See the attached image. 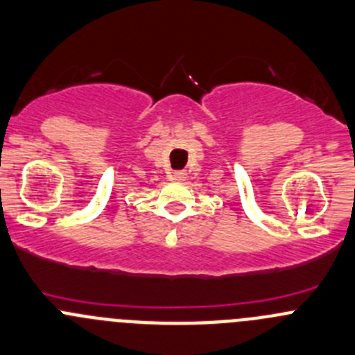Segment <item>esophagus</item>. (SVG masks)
Here are the masks:
<instances>
[{"label":"esophagus","instance_id":"1","mask_svg":"<svg viewBox=\"0 0 355 355\" xmlns=\"http://www.w3.org/2000/svg\"><path fill=\"white\" fill-rule=\"evenodd\" d=\"M170 177L173 178V180L182 182V180H185V178H187V173H185V171H171Z\"/></svg>","mask_w":355,"mask_h":355}]
</instances>
